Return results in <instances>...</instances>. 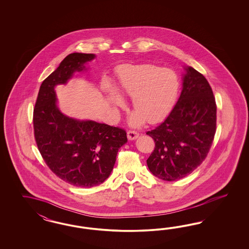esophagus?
Wrapping results in <instances>:
<instances>
[{"instance_id": "obj_1", "label": "esophagus", "mask_w": 249, "mask_h": 249, "mask_svg": "<svg viewBox=\"0 0 249 249\" xmlns=\"http://www.w3.org/2000/svg\"><path fill=\"white\" fill-rule=\"evenodd\" d=\"M139 135L140 134L137 131H134V130H128V132H127V136H128V139L129 141H134L139 137Z\"/></svg>"}]
</instances>
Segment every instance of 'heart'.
I'll return each instance as SVG.
<instances>
[{"mask_svg": "<svg viewBox=\"0 0 249 249\" xmlns=\"http://www.w3.org/2000/svg\"><path fill=\"white\" fill-rule=\"evenodd\" d=\"M117 89L125 98L132 99L135 111L130 115L128 124L139 128L146 121H161L174 106L179 90V79L172 69L153 65H139L120 71ZM102 89L107 102L114 107L126 105L113 85L106 80Z\"/></svg>", "mask_w": 249, "mask_h": 249, "instance_id": "1", "label": "heart"}]
</instances>
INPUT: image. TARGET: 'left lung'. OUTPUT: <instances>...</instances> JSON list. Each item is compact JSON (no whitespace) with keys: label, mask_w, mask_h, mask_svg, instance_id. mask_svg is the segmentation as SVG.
Returning <instances> with one entry per match:
<instances>
[{"label":"left lung","mask_w":249,"mask_h":249,"mask_svg":"<svg viewBox=\"0 0 249 249\" xmlns=\"http://www.w3.org/2000/svg\"><path fill=\"white\" fill-rule=\"evenodd\" d=\"M183 68L177 103L165 121L147 132L155 142L147 165L164 181L192 174L206 157L215 134L216 105L211 87L195 68Z\"/></svg>","instance_id":"left-lung-1"}]
</instances>
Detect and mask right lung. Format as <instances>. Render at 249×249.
I'll return each mask as SVG.
<instances>
[{"mask_svg":"<svg viewBox=\"0 0 249 249\" xmlns=\"http://www.w3.org/2000/svg\"><path fill=\"white\" fill-rule=\"evenodd\" d=\"M94 58V53L68 54L43 81L34 109L35 137L46 164L63 181L84 188L108 178L119 150L128 142L124 129L68 117L58 107L55 87L87 71L86 64Z\"/></svg>","mask_w":249,"mask_h":249,"instance_id":"right-lung-1","label":"right lung"}]
</instances>
